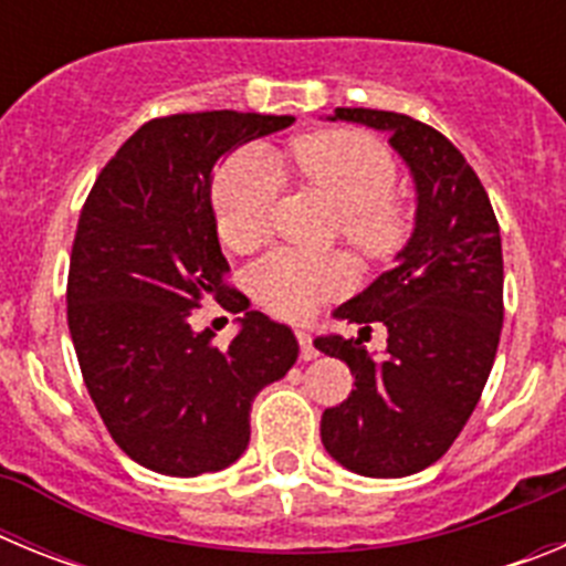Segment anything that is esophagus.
Listing matches in <instances>:
<instances>
[{
    "label": "esophagus",
    "instance_id": "obj_1",
    "mask_svg": "<svg viewBox=\"0 0 566 566\" xmlns=\"http://www.w3.org/2000/svg\"><path fill=\"white\" fill-rule=\"evenodd\" d=\"M297 343H300V359H303V363H312V359H317V348L312 345V334H308L306 328H300L297 332Z\"/></svg>",
    "mask_w": 566,
    "mask_h": 566
}]
</instances>
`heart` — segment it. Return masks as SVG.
<instances>
[{"instance_id":"1","label":"heart","mask_w":566,"mask_h":566,"mask_svg":"<svg viewBox=\"0 0 566 566\" xmlns=\"http://www.w3.org/2000/svg\"><path fill=\"white\" fill-rule=\"evenodd\" d=\"M294 164L339 209V229L352 247L368 258H382L397 247L402 214L388 198L397 164L377 138L354 129L308 135L294 147ZM277 189V167L269 155L243 149L229 158L212 195L214 221L227 247L249 252L266 238ZM249 283L269 312L303 319L352 286L354 269L343 254L280 249L260 260Z\"/></svg>"}]
</instances>
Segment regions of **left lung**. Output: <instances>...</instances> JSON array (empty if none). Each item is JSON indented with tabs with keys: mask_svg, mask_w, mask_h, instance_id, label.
Returning <instances> with one entry per match:
<instances>
[{
	"mask_svg": "<svg viewBox=\"0 0 566 566\" xmlns=\"http://www.w3.org/2000/svg\"><path fill=\"white\" fill-rule=\"evenodd\" d=\"M326 122L388 135L411 172V238L391 272L334 308L348 323H382L388 348L319 334L314 348L352 368L354 388L319 419L334 462L371 479L419 473L448 453L476 408L502 334V234L476 172L442 133L408 115L337 107Z\"/></svg>",
	"mask_w": 566,
	"mask_h": 566,
	"instance_id": "1",
	"label": "left lung"
}]
</instances>
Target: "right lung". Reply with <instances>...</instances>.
<instances>
[{"label": "right lung", "instance_id": "1", "mask_svg": "<svg viewBox=\"0 0 566 566\" xmlns=\"http://www.w3.org/2000/svg\"><path fill=\"white\" fill-rule=\"evenodd\" d=\"M292 124L234 109L155 118L90 189L70 254V337L109 437L155 473L201 476L238 462L254 397L297 363L294 332L266 314L238 317L229 348L189 323L203 294H234L221 283L214 167Z\"/></svg>", "mask_w": 566, "mask_h": 566}]
</instances>
